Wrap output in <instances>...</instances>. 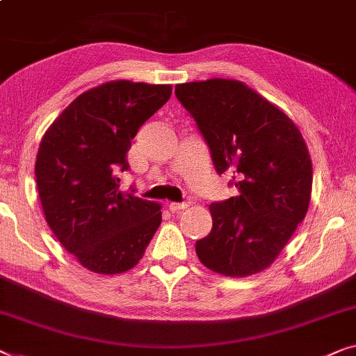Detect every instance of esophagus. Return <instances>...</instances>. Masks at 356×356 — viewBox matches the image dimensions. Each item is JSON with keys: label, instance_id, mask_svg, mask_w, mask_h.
<instances>
[{"label": "esophagus", "instance_id": "obj_1", "mask_svg": "<svg viewBox=\"0 0 356 356\" xmlns=\"http://www.w3.org/2000/svg\"><path fill=\"white\" fill-rule=\"evenodd\" d=\"M189 207V204H178V202H170V205H168V209H170V212L172 213H175V212H179V210H184V209H188Z\"/></svg>", "mask_w": 356, "mask_h": 356}]
</instances>
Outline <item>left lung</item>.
I'll return each mask as SVG.
<instances>
[{"label": "left lung", "instance_id": "1", "mask_svg": "<svg viewBox=\"0 0 356 356\" xmlns=\"http://www.w3.org/2000/svg\"><path fill=\"white\" fill-rule=\"evenodd\" d=\"M207 143L216 173H233L239 195L210 205L212 231L195 242L199 260L231 277L270 266L305 218L313 168L307 144L284 112L238 80L175 86Z\"/></svg>", "mask_w": 356, "mask_h": 356}]
</instances>
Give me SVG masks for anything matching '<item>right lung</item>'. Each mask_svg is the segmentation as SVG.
I'll return each mask as SVG.
<instances>
[{"label":"right lung","instance_id":"add662e5","mask_svg":"<svg viewBox=\"0 0 356 356\" xmlns=\"http://www.w3.org/2000/svg\"><path fill=\"white\" fill-rule=\"evenodd\" d=\"M172 95L170 85L109 81L80 95L41 140L35 175L44 218L81 266L101 275L143 259L161 205L122 193L131 140Z\"/></svg>","mask_w":356,"mask_h":356}]
</instances>
